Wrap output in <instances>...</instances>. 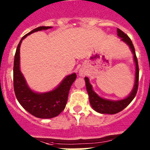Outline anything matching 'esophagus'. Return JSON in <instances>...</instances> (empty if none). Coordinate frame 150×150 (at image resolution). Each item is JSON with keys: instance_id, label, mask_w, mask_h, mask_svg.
<instances>
[{"instance_id": "34e87169", "label": "esophagus", "mask_w": 150, "mask_h": 150, "mask_svg": "<svg viewBox=\"0 0 150 150\" xmlns=\"http://www.w3.org/2000/svg\"><path fill=\"white\" fill-rule=\"evenodd\" d=\"M80 74H81V75H82V74H83V73H82V72H80Z\"/></svg>"}]
</instances>
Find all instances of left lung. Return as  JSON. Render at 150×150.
Masks as SVG:
<instances>
[{
	"label": "left lung",
	"mask_w": 150,
	"mask_h": 150,
	"mask_svg": "<svg viewBox=\"0 0 150 150\" xmlns=\"http://www.w3.org/2000/svg\"><path fill=\"white\" fill-rule=\"evenodd\" d=\"M117 35L120 38L121 40L125 42L127 45H128L134 54V59L136 65V73H135V82H134V86L133 90L131 91V93L125 99H121V100L112 101L108 100V99H103L98 96L97 93H95L93 90L92 86L89 83V80L87 77H85V81H86V89H87L88 94L89 96V102H90L91 105L93 107V110L97 112L101 113V114H116L119 112L122 111V110L125 108L128 105L134 97L136 96L138 90L139 86V65H138V60L136 56L135 48H134V45H133L132 41L130 39V38L125 33H124L121 30L117 28Z\"/></svg>",
	"instance_id": "obj_1"
}]
</instances>
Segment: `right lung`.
I'll return each instance as SVG.
<instances>
[{"instance_id": "right-lung-1", "label": "right lung", "mask_w": 150, "mask_h": 150, "mask_svg": "<svg viewBox=\"0 0 150 150\" xmlns=\"http://www.w3.org/2000/svg\"><path fill=\"white\" fill-rule=\"evenodd\" d=\"M51 27H39L21 39L16 48L13 61V89L18 102L25 110L38 118H52L59 115L65 108L71 86L76 79L75 73L67 75L62 83L51 91L35 93L29 88L19 67V48L23 39L32 33L48 30Z\"/></svg>"}]
</instances>
